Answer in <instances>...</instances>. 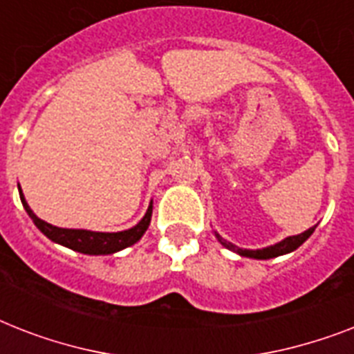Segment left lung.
Segmentation results:
<instances>
[{
	"mask_svg": "<svg viewBox=\"0 0 354 354\" xmlns=\"http://www.w3.org/2000/svg\"><path fill=\"white\" fill-rule=\"evenodd\" d=\"M314 230H316V226L314 227H308L307 232L299 233V235H292V236H286V239H283L281 242H275L274 246H266V248H261V250H246V248H239L235 246V244H232V242H227L226 239H222L218 233L215 232V236L218 239V242H221L222 246L227 248V250H232V252L239 253L241 257H250V259H274V257H279V255H286V253L294 252V250H297V248L301 246L303 242L307 241L308 236L313 235Z\"/></svg>",
	"mask_w": 354,
	"mask_h": 354,
	"instance_id": "left-lung-1",
	"label": "left lung"
}]
</instances>
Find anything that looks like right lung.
<instances>
[{"label":"right lung","instance_id":"add662e5","mask_svg":"<svg viewBox=\"0 0 354 354\" xmlns=\"http://www.w3.org/2000/svg\"><path fill=\"white\" fill-rule=\"evenodd\" d=\"M19 200L24 204L27 215L30 216V221L35 222V226L40 230L49 241L57 242L60 246H66L69 250L79 253H86V255H112L115 252H121L124 248L132 246L145 235V232L149 230L150 218H152V202L149 204V209L145 213V216L130 230L124 232H91V230H71V227H58L53 224H47L46 221H41L35 215V211L30 209L27 200H25L21 187L18 185Z\"/></svg>","mask_w":354,"mask_h":354}]
</instances>
